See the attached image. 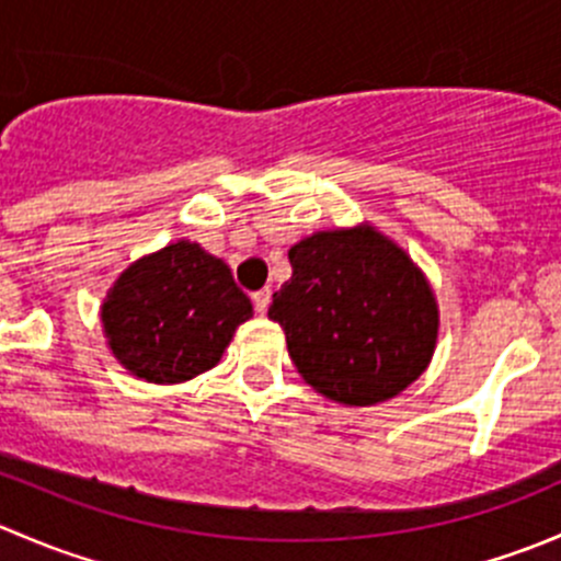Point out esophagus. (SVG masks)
Segmentation results:
<instances>
[{"label":"esophagus","mask_w":561,"mask_h":561,"mask_svg":"<svg viewBox=\"0 0 561 561\" xmlns=\"http://www.w3.org/2000/svg\"><path fill=\"white\" fill-rule=\"evenodd\" d=\"M252 304H254V309H257L260 314H265V309H268V304H271L268 287H263V290H254L252 293Z\"/></svg>","instance_id":"esophagus-1"}]
</instances>
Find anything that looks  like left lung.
I'll return each instance as SVG.
<instances>
[{
  "instance_id": "left-lung-1",
  "label": "left lung",
  "mask_w": 561,
  "mask_h": 561,
  "mask_svg": "<svg viewBox=\"0 0 561 561\" xmlns=\"http://www.w3.org/2000/svg\"><path fill=\"white\" fill-rule=\"evenodd\" d=\"M290 265L268 317L309 386L366 407L423 375L437 344V301L386 236L371 228L314 233L290 249Z\"/></svg>"
}]
</instances>
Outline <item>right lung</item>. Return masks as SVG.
<instances>
[{"label":"right lung","mask_w":561,"mask_h":561,"mask_svg":"<svg viewBox=\"0 0 561 561\" xmlns=\"http://www.w3.org/2000/svg\"><path fill=\"white\" fill-rule=\"evenodd\" d=\"M249 317L252 301L228 265L190 241L129 265L103 304L113 355L149 382L211 369Z\"/></svg>","instance_id":"right-lung-1"}]
</instances>
